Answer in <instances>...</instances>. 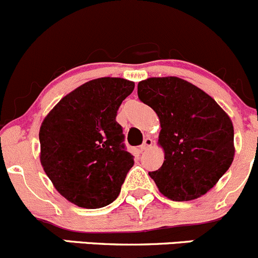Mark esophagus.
<instances>
[{
    "label": "esophagus",
    "mask_w": 258,
    "mask_h": 258,
    "mask_svg": "<svg viewBox=\"0 0 258 258\" xmlns=\"http://www.w3.org/2000/svg\"><path fill=\"white\" fill-rule=\"evenodd\" d=\"M152 144H154V141H152L150 137H147V139H145L144 144L141 145V147H140V149H141V151H147L149 149H151Z\"/></svg>",
    "instance_id": "1"
}]
</instances>
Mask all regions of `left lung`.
<instances>
[{"label": "left lung", "instance_id": "left-lung-1", "mask_svg": "<svg viewBox=\"0 0 258 258\" xmlns=\"http://www.w3.org/2000/svg\"><path fill=\"white\" fill-rule=\"evenodd\" d=\"M141 102L157 114L164 162L149 172L160 192L175 202L204 196L234 159L232 119L209 94L177 77H154L137 86Z\"/></svg>", "mask_w": 258, "mask_h": 258}]
</instances>
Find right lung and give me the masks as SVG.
<instances>
[{
  "instance_id": "add662e5",
  "label": "right lung",
  "mask_w": 258,
  "mask_h": 258,
  "mask_svg": "<svg viewBox=\"0 0 258 258\" xmlns=\"http://www.w3.org/2000/svg\"><path fill=\"white\" fill-rule=\"evenodd\" d=\"M134 88L123 78L87 82L62 97L40 126L42 169L60 196L81 208L111 204L134 166L116 121Z\"/></svg>"
}]
</instances>
